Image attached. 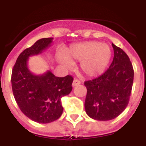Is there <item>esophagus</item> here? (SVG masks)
<instances>
[{
    "label": "esophagus",
    "instance_id": "obj_1",
    "mask_svg": "<svg viewBox=\"0 0 146 146\" xmlns=\"http://www.w3.org/2000/svg\"><path fill=\"white\" fill-rule=\"evenodd\" d=\"M81 83L80 80H79L77 79H74V81H73V82H72V86L73 87H75V86H78V85H80Z\"/></svg>",
    "mask_w": 146,
    "mask_h": 146
}]
</instances>
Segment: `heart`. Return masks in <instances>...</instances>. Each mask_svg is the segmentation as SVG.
Wrapping results in <instances>:
<instances>
[{
  "instance_id": "obj_1",
  "label": "heart",
  "mask_w": 146,
  "mask_h": 146,
  "mask_svg": "<svg viewBox=\"0 0 146 146\" xmlns=\"http://www.w3.org/2000/svg\"><path fill=\"white\" fill-rule=\"evenodd\" d=\"M112 57L108 44L99 42H81L72 44L66 51V56L60 55L59 61L69 66L74 61H80L81 72L88 77H97L105 71Z\"/></svg>"
}]
</instances>
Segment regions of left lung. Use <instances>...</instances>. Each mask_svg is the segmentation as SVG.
Listing matches in <instances>:
<instances>
[{
    "instance_id": "8db88e82",
    "label": "left lung",
    "mask_w": 146,
    "mask_h": 146,
    "mask_svg": "<svg viewBox=\"0 0 146 146\" xmlns=\"http://www.w3.org/2000/svg\"><path fill=\"white\" fill-rule=\"evenodd\" d=\"M112 46L114 57L109 69L96 79L85 82L86 112L97 121L118 116L128 105L133 85L134 70L128 55L114 44Z\"/></svg>"
}]
</instances>
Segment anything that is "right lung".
Returning a JSON list of instances; mask_svg holds the SVG:
<instances>
[{
    "label": "right lung",
    "instance_id": "1",
    "mask_svg": "<svg viewBox=\"0 0 146 146\" xmlns=\"http://www.w3.org/2000/svg\"><path fill=\"white\" fill-rule=\"evenodd\" d=\"M52 38L38 40L18 56L11 72V86L20 110L32 121L48 123L56 121L63 113L61 98L70 94L73 77H58L48 70L34 74L28 69L29 57L43 52L50 47Z\"/></svg>",
    "mask_w": 146,
    "mask_h": 146
}]
</instances>
